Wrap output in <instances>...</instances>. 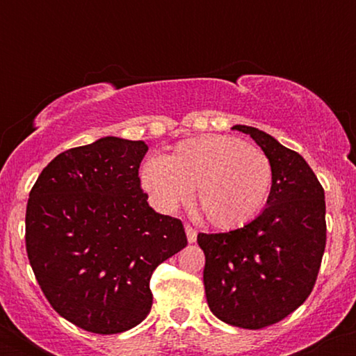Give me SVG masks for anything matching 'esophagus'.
Masks as SVG:
<instances>
[{
	"label": "esophagus",
	"mask_w": 356,
	"mask_h": 356,
	"mask_svg": "<svg viewBox=\"0 0 356 356\" xmlns=\"http://www.w3.org/2000/svg\"><path fill=\"white\" fill-rule=\"evenodd\" d=\"M186 234H187V241L189 243H195V239H197V231L194 229V227L191 226V224H186Z\"/></svg>",
	"instance_id": "esophagus-1"
}]
</instances>
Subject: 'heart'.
Returning a JSON list of instances; mask_svg holds the SVG:
<instances>
[{"instance_id":"1","label":"heart","mask_w":356,"mask_h":356,"mask_svg":"<svg viewBox=\"0 0 356 356\" xmlns=\"http://www.w3.org/2000/svg\"><path fill=\"white\" fill-rule=\"evenodd\" d=\"M150 197L164 211L197 204L218 229H238L254 220L273 189V165L266 154L241 138L202 136L186 140L164 161L150 159L140 172Z\"/></svg>"}]
</instances>
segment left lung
I'll return each mask as SVG.
<instances>
[{
    "mask_svg": "<svg viewBox=\"0 0 356 356\" xmlns=\"http://www.w3.org/2000/svg\"><path fill=\"white\" fill-rule=\"evenodd\" d=\"M273 165L266 209L239 229L201 234L204 288L211 312L227 325L261 330L301 306L313 291L326 246L325 191L295 150L248 125H234Z\"/></svg>",
    "mask_w": 356,
    "mask_h": 356,
    "instance_id": "8db88e82",
    "label": "left lung"
}]
</instances>
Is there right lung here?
I'll use <instances>...</instances> for the list:
<instances>
[{"label":"right lung","instance_id":"1","mask_svg":"<svg viewBox=\"0 0 356 356\" xmlns=\"http://www.w3.org/2000/svg\"><path fill=\"white\" fill-rule=\"evenodd\" d=\"M142 140L104 137L42 170L26 206V252L56 313L85 332L122 333L152 308L154 269L187 246L181 219L142 191Z\"/></svg>","mask_w":356,"mask_h":356}]
</instances>
